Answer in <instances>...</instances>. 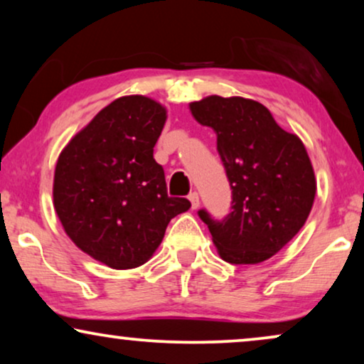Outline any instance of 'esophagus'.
I'll return each instance as SVG.
<instances>
[{"instance_id": "34e87169", "label": "esophagus", "mask_w": 364, "mask_h": 364, "mask_svg": "<svg viewBox=\"0 0 364 364\" xmlns=\"http://www.w3.org/2000/svg\"><path fill=\"white\" fill-rule=\"evenodd\" d=\"M188 200H191V203H192V208H197L198 203H200V198H198L197 192L188 193Z\"/></svg>"}]
</instances>
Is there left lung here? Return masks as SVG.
<instances>
[{
  "instance_id": "8db88e82",
  "label": "left lung",
  "mask_w": 364,
  "mask_h": 364,
  "mask_svg": "<svg viewBox=\"0 0 364 364\" xmlns=\"http://www.w3.org/2000/svg\"><path fill=\"white\" fill-rule=\"evenodd\" d=\"M191 111L198 124L215 131L232 188L230 213L222 220L198 210L218 255L233 265L268 260L300 232L315 200V172L305 146L252 99L208 96L192 102Z\"/></svg>"
}]
</instances>
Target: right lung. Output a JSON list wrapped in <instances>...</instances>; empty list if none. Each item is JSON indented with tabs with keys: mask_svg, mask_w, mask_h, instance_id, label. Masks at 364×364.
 I'll use <instances>...</instances> for the list:
<instances>
[{
	"mask_svg": "<svg viewBox=\"0 0 364 364\" xmlns=\"http://www.w3.org/2000/svg\"><path fill=\"white\" fill-rule=\"evenodd\" d=\"M166 107L146 96L112 101L74 136L58 159L54 208L64 232L84 253L126 270L146 263L168 222L191 208L168 197L154 146Z\"/></svg>",
	"mask_w": 364,
	"mask_h": 364,
	"instance_id": "add662e5",
	"label": "right lung"
}]
</instances>
